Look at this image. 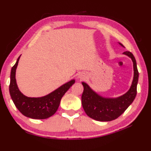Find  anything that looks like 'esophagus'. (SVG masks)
<instances>
[{
  "label": "esophagus",
  "mask_w": 151,
  "mask_h": 151,
  "mask_svg": "<svg viewBox=\"0 0 151 151\" xmlns=\"http://www.w3.org/2000/svg\"><path fill=\"white\" fill-rule=\"evenodd\" d=\"M79 78H84V76H83V75H81V76H79Z\"/></svg>",
  "instance_id": "esophagus-1"
}]
</instances>
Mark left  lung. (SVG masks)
Instances as JSON below:
<instances>
[{
	"label": "left lung",
	"mask_w": 151,
	"mask_h": 151,
	"mask_svg": "<svg viewBox=\"0 0 151 151\" xmlns=\"http://www.w3.org/2000/svg\"><path fill=\"white\" fill-rule=\"evenodd\" d=\"M119 44L124 46L121 43ZM123 54L127 55L132 59L134 70L132 85L126 94L115 99L104 98L94 92L88 84L82 82L84 88L81 96L83 107L87 115L94 120L103 122L115 120L124 113L136 96L137 85L139 77L136 61L131 52L125 51Z\"/></svg>",
	"instance_id": "1"
}]
</instances>
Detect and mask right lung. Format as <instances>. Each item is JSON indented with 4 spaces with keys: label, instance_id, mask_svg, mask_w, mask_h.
<instances>
[{
    "label": "right lung",
    "instance_id": "obj_1",
    "mask_svg": "<svg viewBox=\"0 0 151 151\" xmlns=\"http://www.w3.org/2000/svg\"><path fill=\"white\" fill-rule=\"evenodd\" d=\"M20 56L12 67L10 76L9 93L12 99L19 111L23 115L33 119H46L55 114L58 109L61 98L75 83L71 80L46 96L31 98L24 96L18 88L16 80V70Z\"/></svg>",
    "mask_w": 151,
    "mask_h": 151
}]
</instances>
